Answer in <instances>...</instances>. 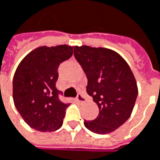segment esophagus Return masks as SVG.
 <instances>
[{"mask_svg": "<svg viewBox=\"0 0 160 160\" xmlns=\"http://www.w3.org/2000/svg\"><path fill=\"white\" fill-rule=\"evenodd\" d=\"M76 99H77V101H79V102H84V101H86V98L82 94H78Z\"/></svg>", "mask_w": 160, "mask_h": 160, "instance_id": "obj_1", "label": "esophagus"}]
</instances>
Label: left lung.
I'll return each instance as SVG.
<instances>
[{
    "mask_svg": "<svg viewBox=\"0 0 160 160\" xmlns=\"http://www.w3.org/2000/svg\"><path fill=\"white\" fill-rule=\"evenodd\" d=\"M74 56L86 73L87 93L99 108L98 117L84 125L98 134L110 133L132 112L138 96L132 72L121 55L107 48L75 46Z\"/></svg>",
    "mask_w": 160,
    "mask_h": 160,
    "instance_id": "left-lung-1",
    "label": "left lung"
}]
</instances>
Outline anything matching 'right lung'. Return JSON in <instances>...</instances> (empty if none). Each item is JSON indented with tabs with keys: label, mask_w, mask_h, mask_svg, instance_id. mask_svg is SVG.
<instances>
[{
	"label": "right lung",
	"mask_w": 160,
	"mask_h": 160,
	"mask_svg": "<svg viewBox=\"0 0 160 160\" xmlns=\"http://www.w3.org/2000/svg\"><path fill=\"white\" fill-rule=\"evenodd\" d=\"M72 46H41L21 61L13 78V100L24 121L39 132H53L62 126L70 104L60 100L55 87L58 67L70 59Z\"/></svg>",
	"instance_id": "obj_1"
}]
</instances>
